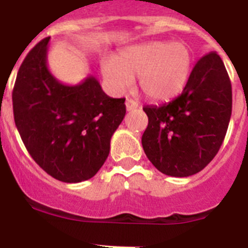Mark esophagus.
Here are the masks:
<instances>
[{"label": "esophagus", "mask_w": 248, "mask_h": 248, "mask_svg": "<svg viewBox=\"0 0 248 248\" xmlns=\"http://www.w3.org/2000/svg\"><path fill=\"white\" fill-rule=\"evenodd\" d=\"M137 107H139V103H137L136 101H134V99L131 98L126 99V109H127V111H132V109H135V108Z\"/></svg>", "instance_id": "1"}]
</instances>
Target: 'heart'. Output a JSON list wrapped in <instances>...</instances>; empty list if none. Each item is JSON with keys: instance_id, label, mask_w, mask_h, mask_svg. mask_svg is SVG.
I'll return each instance as SVG.
<instances>
[{"instance_id": "obj_1", "label": "heart", "mask_w": 248, "mask_h": 248, "mask_svg": "<svg viewBox=\"0 0 248 248\" xmlns=\"http://www.w3.org/2000/svg\"><path fill=\"white\" fill-rule=\"evenodd\" d=\"M193 69V53L184 43L155 40L131 45L102 63V74L114 92H127L139 76L147 98L164 102L182 93Z\"/></svg>"}]
</instances>
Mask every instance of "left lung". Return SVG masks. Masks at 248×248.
Instances as JSON below:
<instances>
[{"instance_id": "obj_1", "label": "left lung", "mask_w": 248, "mask_h": 248, "mask_svg": "<svg viewBox=\"0 0 248 248\" xmlns=\"http://www.w3.org/2000/svg\"><path fill=\"white\" fill-rule=\"evenodd\" d=\"M141 142L147 159L165 175L184 178L217 155L232 113V87L217 53L198 60L183 93L163 106H146Z\"/></svg>"}]
</instances>
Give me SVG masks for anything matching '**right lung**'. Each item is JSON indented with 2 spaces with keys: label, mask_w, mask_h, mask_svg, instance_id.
Listing matches in <instances>:
<instances>
[{
  "label": "right lung",
  "mask_w": 248,
  "mask_h": 248,
  "mask_svg": "<svg viewBox=\"0 0 248 248\" xmlns=\"http://www.w3.org/2000/svg\"><path fill=\"white\" fill-rule=\"evenodd\" d=\"M50 37L29 51L18 69L12 106L18 134L41 169L64 183L93 178L109 154L126 114L124 98L108 97L93 76L77 85L50 73Z\"/></svg>",
  "instance_id": "right-lung-1"
}]
</instances>
